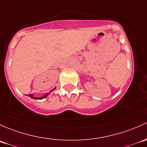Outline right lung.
Instances as JSON below:
<instances>
[{
    "mask_svg": "<svg viewBox=\"0 0 147 147\" xmlns=\"http://www.w3.org/2000/svg\"><path fill=\"white\" fill-rule=\"evenodd\" d=\"M54 89H55V88H54ZM54 89H53V90H50V91H49V92H51V91H53V90H54ZM49 93H46V95H45V96H43V97H41V98H35V97H33V96H32V95H28V96L31 97L32 98H34V99H42V98H46V97L48 96V94H49Z\"/></svg>",
    "mask_w": 147,
    "mask_h": 147,
    "instance_id": "obj_1",
    "label": "right lung"
}]
</instances>
